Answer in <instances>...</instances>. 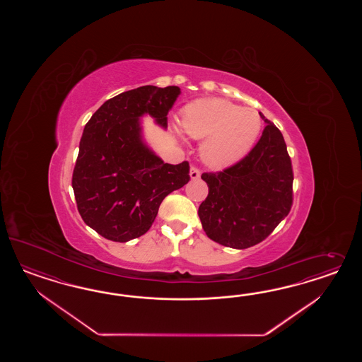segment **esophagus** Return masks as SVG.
I'll return each instance as SVG.
<instances>
[{"mask_svg":"<svg viewBox=\"0 0 362 362\" xmlns=\"http://www.w3.org/2000/svg\"><path fill=\"white\" fill-rule=\"evenodd\" d=\"M189 177L192 179V180H197L200 177V171L197 170V167H191L189 168Z\"/></svg>","mask_w":362,"mask_h":362,"instance_id":"1","label":"esophagus"}]
</instances>
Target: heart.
I'll list each match as a JSON object with an SVG mask.
<instances>
[{
  "mask_svg": "<svg viewBox=\"0 0 362 362\" xmlns=\"http://www.w3.org/2000/svg\"><path fill=\"white\" fill-rule=\"evenodd\" d=\"M180 126L187 136L203 141L202 160L223 170L239 163L252 150L263 130V118L259 111L243 109L227 99L204 98L187 105ZM171 127L180 134L177 124Z\"/></svg>",
  "mask_w": 362,
  "mask_h": 362,
  "instance_id": "1",
  "label": "heart"
}]
</instances>
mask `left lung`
<instances>
[{"label": "left lung", "mask_w": 362, "mask_h": 362, "mask_svg": "<svg viewBox=\"0 0 362 362\" xmlns=\"http://www.w3.org/2000/svg\"><path fill=\"white\" fill-rule=\"evenodd\" d=\"M260 115L267 126L250 153L224 171L202 175L209 186L197 211L203 230L236 250L263 241L292 207L293 173L283 134Z\"/></svg>", "instance_id": "obj_1"}]
</instances>
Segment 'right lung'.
Here are the masks:
<instances>
[{"mask_svg":"<svg viewBox=\"0 0 362 362\" xmlns=\"http://www.w3.org/2000/svg\"><path fill=\"white\" fill-rule=\"evenodd\" d=\"M180 88L142 86L106 100L79 142L73 189L83 221L112 241L132 240L153 226L168 194L189 180L188 162L165 163L143 138L142 117L167 129Z\"/></svg>","mask_w":362,"mask_h":362,"instance_id":"1","label":"right lung"}]
</instances>
